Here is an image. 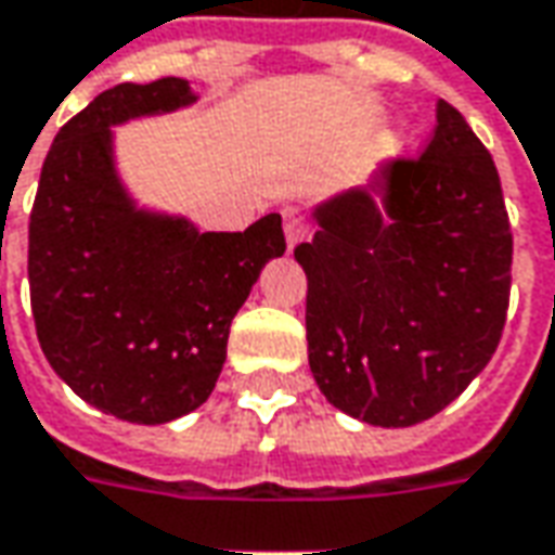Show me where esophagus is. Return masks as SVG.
I'll return each instance as SVG.
<instances>
[{"mask_svg":"<svg viewBox=\"0 0 555 555\" xmlns=\"http://www.w3.org/2000/svg\"><path fill=\"white\" fill-rule=\"evenodd\" d=\"M282 228H285V240H288V249H294L297 243H304L309 237V222L304 219V212L285 207L282 210Z\"/></svg>","mask_w":555,"mask_h":555,"instance_id":"1","label":"esophagus"}]
</instances>
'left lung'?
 <instances>
[{"mask_svg":"<svg viewBox=\"0 0 555 555\" xmlns=\"http://www.w3.org/2000/svg\"><path fill=\"white\" fill-rule=\"evenodd\" d=\"M315 237L294 249L306 282L315 385L372 426L439 414L502 339L511 224L499 170L463 114L436 104L421 158L321 201Z\"/></svg>","mask_w":555,"mask_h":555,"instance_id":"1","label":"left lung"}]
</instances>
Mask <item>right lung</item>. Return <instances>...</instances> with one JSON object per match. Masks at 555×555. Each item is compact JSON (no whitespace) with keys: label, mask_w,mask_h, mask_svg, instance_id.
<instances>
[{"label":"right lung","mask_w":555,"mask_h":555,"mask_svg":"<svg viewBox=\"0 0 555 555\" xmlns=\"http://www.w3.org/2000/svg\"><path fill=\"white\" fill-rule=\"evenodd\" d=\"M183 77L119 83L68 119L29 216V297L50 366L89 405L168 424L204 405L231 321L270 258L282 216L246 231H197L143 210L116 173L114 126L195 104Z\"/></svg>","instance_id":"add662e5"}]
</instances>
